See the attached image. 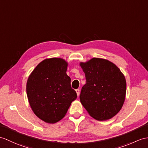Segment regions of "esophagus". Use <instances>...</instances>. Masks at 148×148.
<instances>
[{"mask_svg": "<svg viewBox=\"0 0 148 148\" xmlns=\"http://www.w3.org/2000/svg\"><path fill=\"white\" fill-rule=\"evenodd\" d=\"M75 91H76V93H77V97H79V93H80V91H79V89H77V90H75Z\"/></svg>", "mask_w": 148, "mask_h": 148, "instance_id": "1", "label": "esophagus"}]
</instances>
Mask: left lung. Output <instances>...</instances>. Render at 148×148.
<instances>
[{"instance_id": "8db88e82", "label": "left lung", "mask_w": 148, "mask_h": 148, "mask_svg": "<svg viewBox=\"0 0 148 148\" xmlns=\"http://www.w3.org/2000/svg\"><path fill=\"white\" fill-rule=\"evenodd\" d=\"M79 65L86 79L81 91V104L96 120L112 119L121 110L125 101L124 75L115 64L104 58H92Z\"/></svg>"}]
</instances>
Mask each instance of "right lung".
Listing matches in <instances>:
<instances>
[{
  "instance_id": "1",
  "label": "right lung",
  "mask_w": 148,
  "mask_h": 148,
  "mask_svg": "<svg viewBox=\"0 0 148 148\" xmlns=\"http://www.w3.org/2000/svg\"><path fill=\"white\" fill-rule=\"evenodd\" d=\"M68 63L63 58H47L29 75L26 93L34 113L42 121L55 123L62 119L77 94L66 74Z\"/></svg>"
}]
</instances>
